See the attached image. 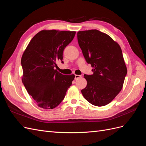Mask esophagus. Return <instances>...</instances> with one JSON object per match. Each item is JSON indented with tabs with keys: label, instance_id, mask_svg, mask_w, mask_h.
Wrapping results in <instances>:
<instances>
[{
	"label": "esophagus",
	"instance_id": "1",
	"mask_svg": "<svg viewBox=\"0 0 146 146\" xmlns=\"http://www.w3.org/2000/svg\"><path fill=\"white\" fill-rule=\"evenodd\" d=\"M81 77H82V76H80V75H75V79L76 80V79L80 78Z\"/></svg>",
	"mask_w": 146,
	"mask_h": 146
}]
</instances>
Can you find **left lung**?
<instances>
[{
  "instance_id": "obj_1",
  "label": "left lung",
  "mask_w": 146,
  "mask_h": 146,
  "mask_svg": "<svg viewBox=\"0 0 146 146\" xmlns=\"http://www.w3.org/2000/svg\"><path fill=\"white\" fill-rule=\"evenodd\" d=\"M77 39L86 61L93 68V74L84 75L87 85L82 93L92 105L105 106L121 91L127 74L121 48L98 30L78 32Z\"/></svg>"
}]
</instances>
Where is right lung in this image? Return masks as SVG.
I'll use <instances>...</instances> for the list:
<instances>
[{
  "mask_svg": "<svg viewBox=\"0 0 146 146\" xmlns=\"http://www.w3.org/2000/svg\"><path fill=\"white\" fill-rule=\"evenodd\" d=\"M76 32L42 30L32 39L22 56L23 83L39 107L53 109L64 99L75 76L58 72L56 62L63 63V53Z\"/></svg>",
  "mask_w": 146,
  "mask_h": 146,
  "instance_id": "add662e5",
  "label": "right lung"
}]
</instances>
